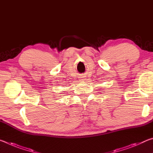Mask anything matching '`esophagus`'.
I'll return each mask as SVG.
<instances>
[{
	"instance_id": "esophagus-1",
	"label": "esophagus",
	"mask_w": 153,
	"mask_h": 153,
	"mask_svg": "<svg viewBox=\"0 0 153 153\" xmlns=\"http://www.w3.org/2000/svg\"><path fill=\"white\" fill-rule=\"evenodd\" d=\"M81 77V79H82V82H84V81H86V77H85V76H82V77Z\"/></svg>"
}]
</instances>
